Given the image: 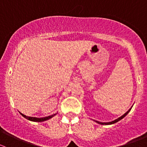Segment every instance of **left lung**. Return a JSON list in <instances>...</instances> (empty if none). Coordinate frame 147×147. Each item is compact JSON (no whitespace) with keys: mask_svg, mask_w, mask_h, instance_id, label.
Masks as SVG:
<instances>
[{"mask_svg":"<svg viewBox=\"0 0 147 147\" xmlns=\"http://www.w3.org/2000/svg\"><path fill=\"white\" fill-rule=\"evenodd\" d=\"M130 110H131V109H129L128 111H127V112H126L125 114H124V115H122V116L121 117H120L119 118H118V119H115V120H114V121H110V122H100V121H95L96 122H97L98 123V124H107H107H115V123H116V122H117V121H119V120H121V119H123V118L124 117L126 116V115H127V114L129 113V112H130Z\"/></svg>","mask_w":147,"mask_h":147,"instance_id":"1","label":"left lung"}]
</instances>
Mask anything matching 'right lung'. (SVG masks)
Here are the masks:
<instances>
[{
	"label": "right lung",
	"instance_id": "1",
	"mask_svg": "<svg viewBox=\"0 0 147 147\" xmlns=\"http://www.w3.org/2000/svg\"><path fill=\"white\" fill-rule=\"evenodd\" d=\"M20 115L28 120H30V121H39L40 122V121H45V120L50 119V118H52L53 117H54L55 115H55H51V116H48V117H42V118H36V117H27L22 113H20Z\"/></svg>",
	"mask_w": 147,
	"mask_h": 147
}]
</instances>
